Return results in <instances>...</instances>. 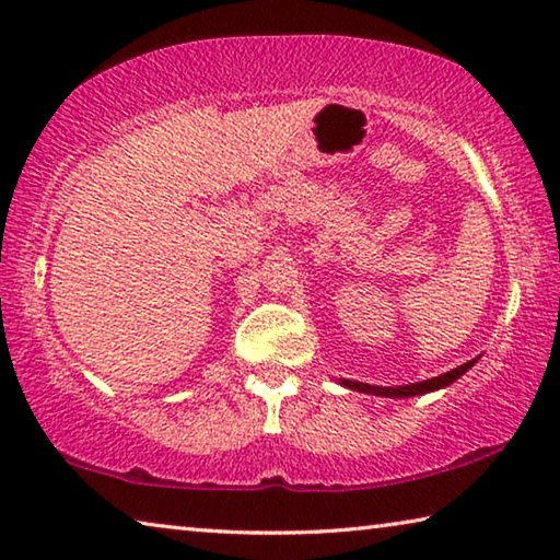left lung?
<instances>
[{"instance_id": "8db88e82", "label": "left lung", "mask_w": 560, "mask_h": 560, "mask_svg": "<svg viewBox=\"0 0 560 560\" xmlns=\"http://www.w3.org/2000/svg\"><path fill=\"white\" fill-rule=\"evenodd\" d=\"M479 358L469 360V363L457 365L454 371L442 373L438 377H430V381H422V383H410V385H395V387H381V385H368V383H355V381H343L340 377V385L350 387V390H358V393H368V395H381V397H415V395H424V393H434V390H442V387L452 385L457 377H462L464 373L469 371V368L477 363Z\"/></svg>"}]
</instances>
